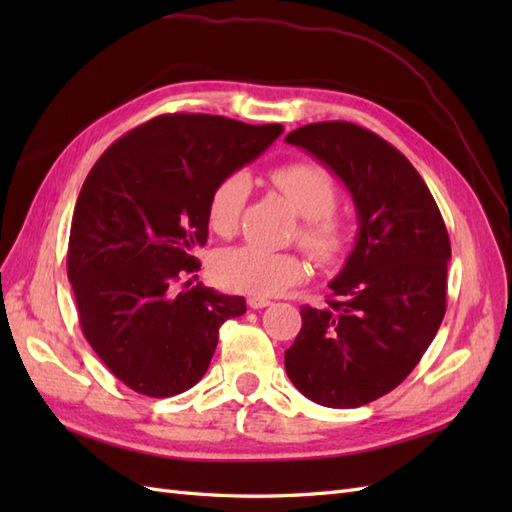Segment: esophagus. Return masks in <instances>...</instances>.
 <instances>
[{
	"instance_id": "obj_1",
	"label": "esophagus",
	"mask_w": 512,
	"mask_h": 512,
	"mask_svg": "<svg viewBox=\"0 0 512 512\" xmlns=\"http://www.w3.org/2000/svg\"><path fill=\"white\" fill-rule=\"evenodd\" d=\"M247 305H250V309H262V307H269L271 301L265 297H250L247 299Z\"/></svg>"
}]
</instances>
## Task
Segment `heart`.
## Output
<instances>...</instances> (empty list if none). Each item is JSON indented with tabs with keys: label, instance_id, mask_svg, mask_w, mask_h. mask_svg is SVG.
Masks as SVG:
<instances>
[{
	"label": "heart",
	"instance_id": "1",
	"mask_svg": "<svg viewBox=\"0 0 512 512\" xmlns=\"http://www.w3.org/2000/svg\"><path fill=\"white\" fill-rule=\"evenodd\" d=\"M271 181L284 194L288 205L305 218L299 239L305 250L320 262H331L344 252L346 228L333 209L339 190L327 168L314 162H290L271 170ZM250 190L243 173L226 175L209 196V226L220 237H228L239 226L241 211ZM305 262L292 252H271L258 245L230 247L218 254L213 273L224 288L275 297L305 277Z\"/></svg>",
	"mask_w": 512,
	"mask_h": 512
}]
</instances>
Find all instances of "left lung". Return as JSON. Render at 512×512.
<instances>
[{
  "label": "left lung",
  "instance_id": "left-lung-1",
  "mask_svg": "<svg viewBox=\"0 0 512 512\" xmlns=\"http://www.w3.org/2000/svg\"><path fill=\"white\" fill-rule=\"evenodd\" d=\"M327 164L352 194L359 235L324 307H301L286 374L327 408H359L391 393L436 337L446 312L451 241L423 177L384 138L350 121L286 136Z\"/></svg>",
  "mask_w": 512,
  "mask_h": 512
}]
</instances>
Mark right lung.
<instances>
[{"instance_id":"1","label":"right lung","mask_w":512,"mask_h":512,"mask_svg":"<svg viewBox=\"0 0 512 512\" xmlns=\"http://www.w3.org/2000/svg\"><path fill=\"white\" fill-rule=\"evenodd\" d=\"M284 132L203 113L145 121L108 147L76 200L68 280L83 335L128 389L173 397L205 376L220 327L243 297L196 284L215 185ZM196 277V275H194ZM190 286V282H185Z\"/></svg>"}]
</instances>
